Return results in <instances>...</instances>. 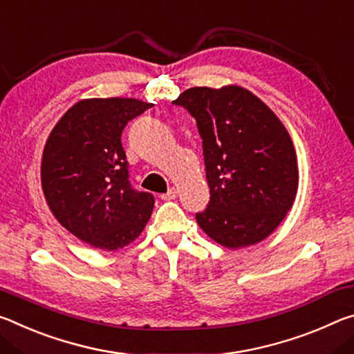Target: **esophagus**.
Masks as SVG:
<instances>
[{
  "label": "esophagus",
  "mask_w": 354,
  "mask_h": 354,
  "mask_svg": "<svg viewBox=\"0 0 354 354\" xmlns=\"http://www.w3.org/2000/svg\"><path fill=\"white\" fill-rule=\"evenodd\" d=\"M160 198L163 199V201H172V199H176V198H177V189H176V188H171L169 191H167V193L161 194Z\"/></svg>",
  "instance_id": "esophagus-1"
}]
</instances>
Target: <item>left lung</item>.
<instances>
[{
  "mask_svg": "<svg viewBox=\"0 0 354 354\" xmlns=\"http://www.w3.org/2000/svg\"><path fill=\"white\" fill-rule=\"evenodd\" d=\"M176 105L196 119L210 202L196 215L219 245L240 249L271 235L298 191V161L279 118L241 86L189 88Z\"/></svg>",
  "mask_w": 354,
  "mask_h": 354,
  "instance_id": "1",
  "label": "left lung"
}]
</instances>
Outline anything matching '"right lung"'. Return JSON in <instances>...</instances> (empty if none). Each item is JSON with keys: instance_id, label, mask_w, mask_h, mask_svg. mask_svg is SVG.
Wrapping results in <instances>:
<instances>
[{"instance_id": "right-lung-1", "label": "right lung", "mask_w": 354, "mask_h": 354, "mask_svg": "<svg viewBox=\"0 0 354 354\" xmlns=\"http://www.w3.org/2000/svg\"><path fill=\"white\" fill-rule=\"evenodd\" d=\"M138 98H84L68 108L46 139L40 180L53 216L78 240L115 251L135 241L155 199L129 182L120 135L152 108Z\"/></svg>"}]
</instances>
